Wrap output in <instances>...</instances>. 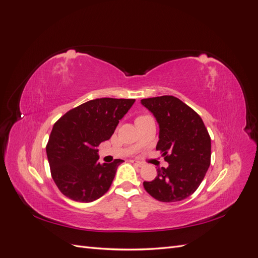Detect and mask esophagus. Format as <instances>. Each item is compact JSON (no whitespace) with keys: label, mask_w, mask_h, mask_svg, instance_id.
<instances>
[{"label":"esophagus","mask_w":258,"mask_h":258,"mask_svg":"<svg viewBox=\"0 0 258 258\" xmlns=\"http://www.w3.org/2000/svg\"><path fill=\"white\" fill-rule=\"evenodd\" d=\"M132 163H134V165H136V166H138V167H142L144 163L143 162H141V161H138V160H135V159H132V160H130Z\"/></svg>","instance_id":"esophagus-1"}]
</instances>
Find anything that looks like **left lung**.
<instances>
[{"instance_id": "1", "label": "left lung", "mask_w": 258, "mask_h": 258, "mask_svg": "<svg viewBox=\"0 0 258 258\" xmlns=\"http://www.w3.org/2000/svg\"><path fill=\"white\" fill-rule=\"evenodd\" d=\"M159 123V151L168 168L144 182L145 190L162 202L181 201L192 195L206 176L211 162V138L201 117L173 96L142 99Z\"/></svg>"}]
</instances>
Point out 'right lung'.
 Instances as JSON below:
<instances>
[{"instance_id":"1","label":"right lung","mask_w":258,"mask_h":258,"mask_svg":"<svg viewBox=\"0 0 258 258\" xmlns=\"http://www.w3.org/2000/svg\"><path fill=\"white\" fill-rule=\"evenodd\" d=\"M135 99L100 98L76 106L54 122L46 153L53 182L66 197L91 202L110 189L115 159L100 165L97 147L110 139Z\"/></svg>"}]
</instances>
